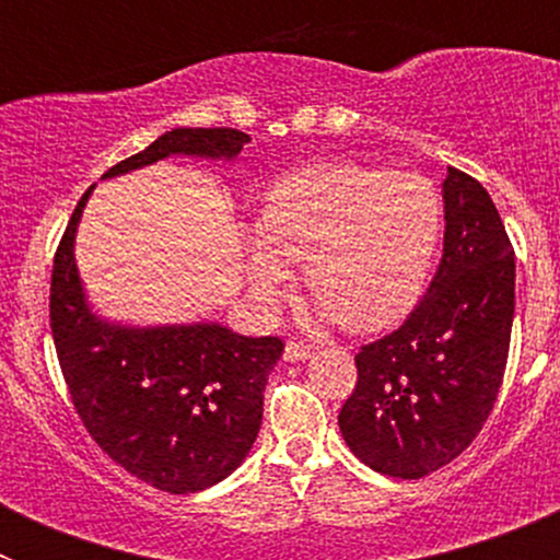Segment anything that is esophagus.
I'll use <instances>...</instances> for the list:
<instances>
[{"label": "esophagus", "instance_id": "esophagus-1", "mask_svg": "<svg viewBox=\"0 0 560 560\" xmlns=\"http://www.w3.org/2000/svg\"><path fill=\"white\" fill-rule=\"evenodd\" d=\"M314 355V348L311 345H305L303 339H289L285 341V359L289 361H305Z\"/></svg>", "mask_w": 560, "mask_h": 560}]
</instances>
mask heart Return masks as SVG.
Here are the masks:
<instances>
[{
	"label": "heart",
	"instance_id": "obj_1",
	"mask_svg": "<svg viewBox=\"0 0 560 560\" xmlns=\"http://www.w3.org/2000/svg\"><path fill=\"white\" fill-rule=\"evenodd\" d=\"M440 226L438 190L418 173L311 165L271 187L249 244V280L275 300L289 285L283 260H305V291L336 323L384 328L418 303Z\"/></svg>",
	"mask_w": 560,
	"mask_h": 560
}]
</instances>
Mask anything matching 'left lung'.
<instances>
[{"label": "left lung", "instance_id": "left-lung-1", "mask_svg": "<svg viewBox=\"0 0 560 560\" xmlns=\"http://www.w3.org/2000/svg\"><path fill=\"white\" fill-rule=\"evenodd\" d=\"M438 275L407 323L355 353L359 381L339 412L350 452L373 471L420 479L482 432L502 387L516 308V260L497 205L448 167Z\"/></svg>", "mask_w": 560, "mask_h": 560}]
</instances>
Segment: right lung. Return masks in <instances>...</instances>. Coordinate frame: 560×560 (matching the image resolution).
Listing matches in <instances>:
<instances>
[{
    "mask_svg": "<svg viewBox=\"0 0 560 560\" xmlns=\"http://www.w3.org/2000/svg\"><path fill=\"white\" fill-rule=\"evenodd\" d=\"M249 142L237 128H173L108 167L120 176L171 153L232 160ZM78 201L52 260L49 328L78 418L128 474L167 493H196L244 463L264 420V389L283 339L232 334L219 323L126 328L89 311L78 277Z\"/></svg>",
    "mask_w": 560,
    "mask_h": 560,
    "instance_id": "1",
    "label": "right lung"
}]
</instances>
